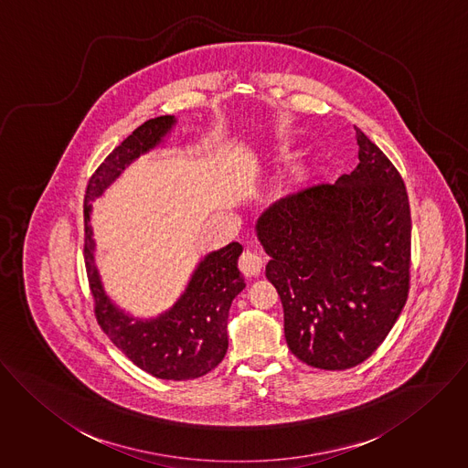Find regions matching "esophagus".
Returning a JSON list of instances; mask_svg holds the SVG:
<instances>
[{
	"label": "esophagus",
	"instance_id": "obj_1",
	"mask_svg": "<svg viewBox=\"0 0 468 468\" xmlns=\"http://www.w3.org/2000/svg\"><path fill=\"white\" fill-rule=\"evenodd\" d=\"M261 257L255 251H244L239 260V267L246 276H257L261 271Z\"/></svg>",
	"mask_w": 468,
	"mask_h": 468
}]
</instances>
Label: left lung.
Segmentation results:
<instances>
[{"label":"left lung","mask_w":468,"mask_h":468,"mask_svg":"<svg viewBox=\"0 0 468 468\" xmlns=\"http://www.w3.org/2000/svg\"><path fill=\"white\" fill-rule=\"evenodd\" d=\"M356 133L359 165L350 174L282 197L255 226L271 257L265 276L283 305L289 350L319 369L366 361L410 292L406 185L363 131Z\"/></svg>","instance_id":"1"}]
</instances>
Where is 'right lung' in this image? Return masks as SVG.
<instances>
[{
	"label": "right lung",
	"instance_id": "right-lung-1",
	"mask_svg": "<svg viewBox=\"0 0 468 468\" xmlns=\"http://www.w3.org/2000/svg\"><path fill=\"white\" fill-rule=\"evenodd\" d=\"M176 125V118L157 116L123 140L91 176L84 197V260L95 315L105 335L140 369L165 380H190L207 375L228 352V314L235 296L246 287L237 267L242 246L229 242L197 263L185 292L151 319L122 311L107 296L95 263L91 228L93 201L142 154L156 149Z\"/></svg>",
	"mask_w": 468,
	"mask_h": 468
}]
</instances>
